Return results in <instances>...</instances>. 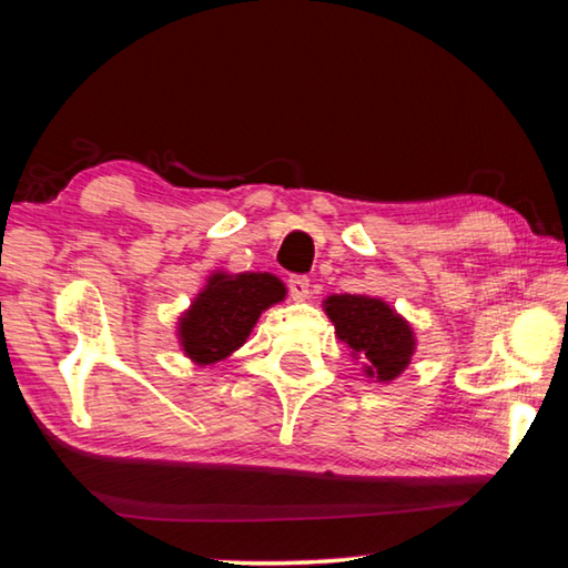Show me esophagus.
Returning <instances> with one entry per match:
<instances>
[{
    "mask_svg": "<svg viewBox=\"0 0 568 568\" xmlns=\"http://www.w3.org/2000/svg\"><path fill=\"white\" fill-rule=\"evenodd\" d=\"M287 291H291L293 301H305L311 295V281L305 275H291L287 277Z\"/></svg>",
    "mask_w": 568,
    "mask_h": 568,
    "instance_id": "1",
    "label": "esophagus"
}]
</instances>
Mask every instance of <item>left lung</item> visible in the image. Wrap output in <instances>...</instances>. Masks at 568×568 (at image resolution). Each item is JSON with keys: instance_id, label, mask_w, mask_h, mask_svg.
<instances>
[{"instance_id": "8db88e82", "label": "left lung", "mask_w": 568, "mask_h": 568, "mask_svg": "<svg viewBox=\"0 0 568 568\" xmlns=\"http://www.w3.org/2000/svg\"><path fill=\"white\" fill-rule=\"evenodd\" d=\"M325 313L353 358L363 361L365 376L388 383L406 371L416 338L388 303L368 295H331Z\"/></svg>"}]
</instances>
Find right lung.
Masks as SVG:
<instances>
[{
	"mask_svg": "<svg viewBox=\"0 0 568 568\" xmlns=\"http://www.w3.org/2000/svg\"><path fill=\"white\" fill-rule=\"evenodd\" d=\"M283 297L285 285L271 273L213 275L180 318L182 351L200 365L227 358L247 341L265 307Z\"/></svg>",
	"mask_w": 568,
	"mask_h": 568,
	"instance_id": "1",
	"label": "right lung"
}]
</instances>
